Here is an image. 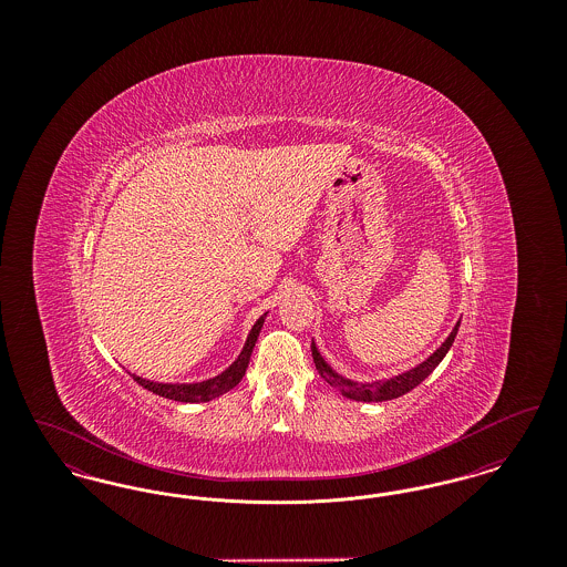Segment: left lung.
Masks as SVG:
<instances>
[{
    "label": "left lung",
    "mask_w": 567,
    "mask_h": 567,
    "mask_svg": "<svg viewBox=\"0 0 567 567\" xmlns=\"http://www.w3.org/2000/svg\"><path fill=\"white\" fill-rule=\"evenodd\" d=\"M458 324L453 327V331L449 333V338L442 342V347L437 351L430 354L423 363H419L416 368L402 372L398 377L389 378V380H374V382H357L351 378H344L342 374H338L327 361L323 359V354L317 349L315 340H312V359H315V365L319 370V374L323 378L324 382L329 386H333L336 391H340L344 398L354 400V402H386V400H395L400 395H404L408 391H412L414 386H419L425 378L432 374L433 370L440 365V361L446 357V352L451 351L453 342H455V336H457Z\"/></svg>",
    "instance_id": "left-lung-1"
}]
</instances>
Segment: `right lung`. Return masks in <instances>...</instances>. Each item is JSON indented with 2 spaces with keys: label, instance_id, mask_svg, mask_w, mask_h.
<instances>
[{
  "label": "right lung",
  "instance_id": "1",
  "mask_svg": "<svg viewBox=\"0 0 567 567\" xmlns=\"http://www.w3.org/2000/svg\"><path fill=\"white\" fill-rule=\"evenodd\" d=\"M268 312L261 315L257 319V323L252 324L246 342H244L243 352L238 354V359L227 368L223 370L218 377L208 378V380H202V382H155V380H146V378L134 377L137 384H142L144 389L153 391L155 395H162L165 400H174V402H185V404H199V402H210L218 395L227 393L229 389H234L244 374H246V368H248V361H250V354L255 349V342L259 338V331L264 327Z\"/></svg>",
  "mask_w": 567,
  "mask_h": 567
}]
</instances>
